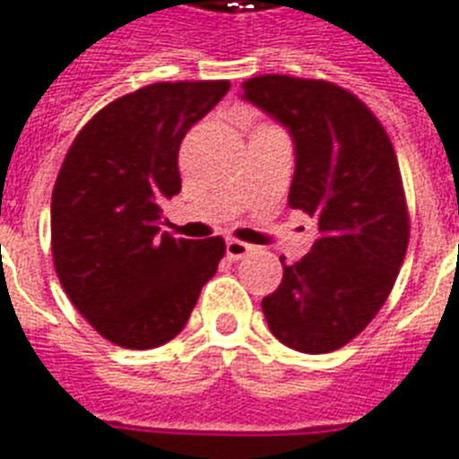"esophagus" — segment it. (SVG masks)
Instances as JSON below:
<instances>
[{
  "label": "esophagus",
  "mask_w": 459,
  "mask_h": 459,
  "mask_svg": "<svg viewBox=\"0 0 459 459\" xmlns=\"http://www.w3.org/2000/svg\"><path fill=\"white\" fill-rule=\"evenodd\" d=\"M225 251H227V258H230V260H241V258H247L251 251H255V248H253L251 244H247V241L227 239Z\"/></svg>",
  "instance_id": "1"
}]
</instances>
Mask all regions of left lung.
Listing matches in <instances>:
<instances>
[{
	"instance_id": "left-lung-1",
	"label": "left lung",
	"mask_w": 459,
	"mask_h": 459,
	"mask_svg": "<svg viewBox=\"0 0 459 459\" xmlns=\"http://www.w3.org/2000/svg\"><path fill=\"white\" fill-rule=\"evenodd\" d=\"M241 90L291 134L289 206L317 222L310 253L281 263V284L263 299L267 327L293 351L329 353L375 320L405 260L410 215L394 144L360 99L327 80L258 75Z\"/></svg>"
}]
</instances>
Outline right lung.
I'll list each match as a JSON object with an SVG mask.
<instances>
[{"instance_id":"obj_1","label":"right lung","mask_w":459,"mask_h":459,"mask_svg":"<svg viewBox=\"0 0 459 459\" xmlns=\"http://www.w3.org/2000/svg\"><path fill=\"white\" fill-rule=\"evenodd\" d=\"M227 80L153 82L104 106L78 132L51 194V255L80 315L116 346L175 339L225 255L222 237L160 232V204L182 189V139Z\"/></svg>"}]
</instances>
